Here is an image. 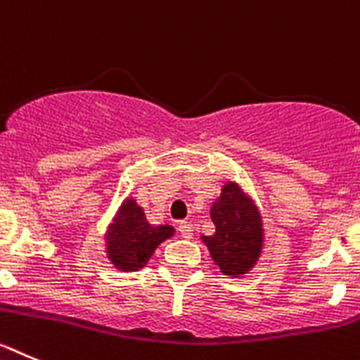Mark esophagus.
Segmentation results:
<instances>
[{
	"label": "esophagus",
	"mask_w": 360,
	"mask_h": 360,
	"mask_svg": "<svg viewBox=\"0 0 360 360\" xmlns=\"http://www.w3.org/2000/svg\"><path fill=\"white\" fill-rule=\"evenodd\" d=\"M179 235L183 236V238H192L193 236V226L190 224V222H179Z\"/></svg>",
	"instance_id": "esophagus-1"
}]
</instances>
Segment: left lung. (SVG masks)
<instances>
[{
  "label": "left lung",
  "instance_id": "8db88e82",
  "mask_svg": "<svg viewBox=\"0 0 360 360\" xmlns=\"http://www.w3.org/2000/svg\"><path fill=\"white\" fill-rule=\"evenodd\" d=\"M215 233L200 236L220 273L238 278L248 274L264 249V228L257 204L240 188L226 181L210 210Z\"/></svg>",
  "mask_w": 360,
  "mask_h": 360
}]
</instances>
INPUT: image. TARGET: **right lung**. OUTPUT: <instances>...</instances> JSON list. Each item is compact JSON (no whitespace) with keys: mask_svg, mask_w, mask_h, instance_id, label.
<instances>
[{"mask_svg":"<svg viewBox=\"0 0 360 360\" xmlns=\"http://www.w3.org/2000/svg\"><path fill=\"white\" fill-rule=\"evenodd\" d=\"M168 224L152 226L143 208L132 197L120 204L105 233V252L116 269L131 273L147 265L158 245L174 235Z\"/></svg>","mask_w":360,"mask_h":360,"instance_id":"right-lung-1","label":"right lung"}]
</instances>
